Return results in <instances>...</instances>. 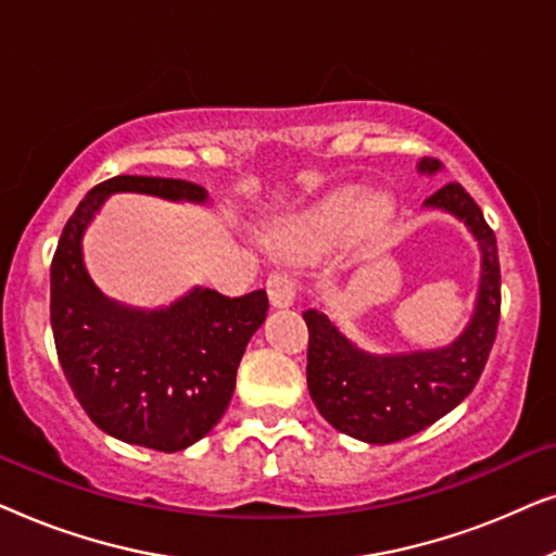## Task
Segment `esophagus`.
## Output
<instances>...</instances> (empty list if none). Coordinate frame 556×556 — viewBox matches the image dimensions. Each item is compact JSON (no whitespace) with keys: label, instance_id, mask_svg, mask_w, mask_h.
<instances>
[{"label":"esophagus","instance_id":"esophagus-1","mask_svg":"<svg viewBox=\"0 0 556 556\" xmlns=\"http://www.w3.org/2000/svg\"><path fill=\"white\" fill-rule=\"evenodd\" d=\"M268 299L273 308H288L295 301V280L286 273H273L268 278Z\"/></svg>","mask_w":556,"mask_h":556}]
</instances>
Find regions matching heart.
<instances>
[{
  "mask_svg": "<svg viewBox=\"0 0 556 556\" xmlns=\"http://www.w3.org/2000/svg\"><path fill=\"white\" fill-rule=\"evenodd\" d=\"M362 204H364L362 202V194L356 192V189H349V192L339 194L337 200L329 204V210H326L324 217L326 219H349V217L359 215ZM283 240L288 242V245L301 248L303 245V227H293V230H288Z\"/></svg>",
  "mask_w": 556,
  "mask_h": 556,
  "instance_id": "b5f03b06",
  "label": "heart"
}]
</instances>
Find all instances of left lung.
<instances>
[{
	"mask_svg": "<svg viewBox=\"0 0 556 556\" xmlns=\"http://www.w3.org/2000/svg\"><path fill=\"white\" fill-rule=\"evenodd\" d=\"M438 159H420L417 172L438 174ZM425 210L453 215L481 250V278L473 316L447 346L402 354H371L356 346L324 311L308 308V392L324 420L369 445L405 440L438 422L468 397L489 362L501 314L496 235L460 185H445L422 202Z\"/></svg>",
	"mask_w": 556,
	"mask_h": 556,
	"instance_id": "1",
	"label": "left lung"
}]
</instances>
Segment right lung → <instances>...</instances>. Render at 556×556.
<instances>
[{
  "label": "right lung",
  "mask_w": 556,
  "mask_h": 556,
  "mask_svg": "<svg viewBox=\"0 0 556 556\" xmlns=\"http://www.w3.org/2000/svg\"><path fill=\"white\" fill-rule=\"evenodd\" d=\"M118 192L194 204L210 200L194 181L136 174L90 189L52 257V337L67 384L98 428L124 443L177 453L225 415L248 341L268 314V295L253 291L227 299L194 286L162 308L109 299L88 276L83 235Z\"/></svg>",
  "instance_id": "right-lung-1"
}]
</instances>
